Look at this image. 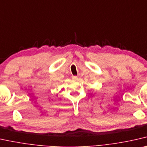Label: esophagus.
Listing matches in <instances>:
<instances>
[{
	"mask_svg": "<svg viewBox=\"0 0 147 147\" xmlns=\"http://www.w3.org/2000/svg\"><path fill=\"white\" fill-rule=\"evenodd\" d=\"M72 79L74 81H76L78 80V77L76 76H73V77H72Z\"/></svg>",
	"mask_w": 147,
	"mask_h": 147,
	"instance_id": "obj_1",
	"label": "esophagus"
}]
</instances>
